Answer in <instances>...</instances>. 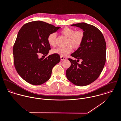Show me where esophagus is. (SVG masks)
<instances>
[{"label": "esophagus", "instance_id": "esophagus-1", "mask_svg": "<svg viewBox=\"0 0 121 121\" xmlns=\"http://www.w3.org/2000/svg\"><path fill=\"white\" fill-rule=\"evenodd\" d=\"M60 59H61V60H65L66 59V58L61 56V57H60Z\"/></svg>", "mask_w": 121, "mask_h": 121}]
</instances>
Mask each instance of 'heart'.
Segmentation results:
<instances>
[{"mask_svg":"<svg viewBox=\"0 0 121 121\" xmlns=\"http://www.w3.org/2000/svg\"><path fill=\"white\" fill-rule=\"evenodd\" d=\"M60 33L68 38L67 45L65 48L59 47L52 51L53 54H57L62 57H65L70 53L72 49H78L82 46L85 37V33L82 30H75L72 28L65 27L60 30ZM56 35L52 33L49 35L47 41L50 45L55 46L56 45Z\"/></svg>","mask_w":121,"mask_h":121,"instance_id":"obj_1","label":"heart"}]
</instances>
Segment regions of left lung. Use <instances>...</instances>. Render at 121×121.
<instances>
[{"instance_id": "1", "label": "left lung", "mask_w": 121, "mask_h": 121, "mask_svg": "<svg viewBox=\"0 0 121 121\" xmlns=\"http://www.w3.org/2000/svg\"><path fill=\"white\" fill-rule=\"evenodd\" d=\"M82 29L85 37L80 47L71 56L83 60L81 65L70 58V67L66 70L68 80L73 84L86 86L100 75L106 60V43L102 32L93 25L82 22L71 25Z\"/></svg>"}]
</instances>
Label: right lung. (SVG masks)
<instances>
[{"mask_svg": "<svg viewBox=\"0 0 121 121\" xmlns=\"http://www.w3.org/2000/svg\"><path fill=\"white\" fill-rule=\"evenodd\" d=\"M60 28L37 21L25 24L20 30L13 47V62L18 74L27 82L37 85L50 79L52 68L60 61V56L53 54L39 59V53L48 54L51 49L48 36Z\"/></svg>", "mask_w": 121, "mask_h": 121, "instance_id": "1", "label": "right lung"}]
</instances>
